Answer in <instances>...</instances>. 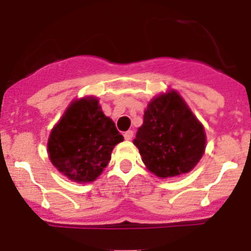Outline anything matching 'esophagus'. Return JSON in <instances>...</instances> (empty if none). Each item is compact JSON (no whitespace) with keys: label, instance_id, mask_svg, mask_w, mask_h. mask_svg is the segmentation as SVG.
<instances>
[{"label":"esophagus","instance_id":"1","mask_svg":"<svg viewBox=\"0 0 251 251\" xmlns=\"http://www.w3.org/2000/svg\"><path fill=\"white\" fill-rule=\"evenodd\" d=\"M132 137H133V131L128 130V131H126L125 133H124V138H125L126 141H131V140H132Z\"/></svg>","mask_w":251,"mask_h":251}]
</instances>
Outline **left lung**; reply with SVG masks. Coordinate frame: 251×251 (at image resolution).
Returning a JSON list of instances; mask_svg holds the SVG:
<instances>
[{
    "instance_id": "1",
    "label": "left lung",
    "mask_w": 251,
    "mask_h": 251,
    "mask_svg": "<svg viewBox=\"0 0 251 251\" xmlns=\"http://www.w3.org/2000/svg\"><path fill=\"white\" fill-rule=\"evenodd\" d=\"M133 144L151 174L173 178L196 168L205 151L206 135L181 95L169 90L148 103Z\"/></svg>"
}]
</instances>
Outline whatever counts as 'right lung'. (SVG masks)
Wrapping results in <instances>:
<instances>
[{"instance_id":"right-lung-1","label":"right lung","mask_w":251,"mask_h":251,"mask_svg":"<svg viewBox=\"0 0 251 251\" xmlns=\"http://www.w3.org/2000/svg\"><path fill=\"white\" fill-rule=\"evenodd\" d=\"M124 141L95 96L74 100L53 126L47 143L54 168L77 183L95 181L107 168L114 147Z\"/></svg>"}]
</instances>
